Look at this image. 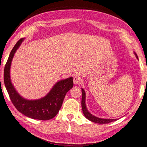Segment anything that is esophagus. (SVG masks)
<instances>
[{
    "label": "esophagus",
    "instance_id": "obj_1",
    "mask_svg": "<svg viewBox=\"0 0 147 147\" xmlns=\"http://www.w3.org/2000/svg\"><path fill=\"white\" fill-rule=\"evenodd\" d=\"M82 82V78L80 77L76 76H75L74 78V83L77 85V84H79Z\"/></svg>",
    "mask_w": 147,
    "mask_h": 147
}]
</instances>
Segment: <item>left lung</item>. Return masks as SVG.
<instances>
[{"label": "left lung", "mask_w": 147, "mask_h": 147, "mask_svg": "<svg viewBox=\"0 0 147 147\" xmlns=\"http://www.w3.org/2000/svg\"><path fill=\"white\" fill-rule=\"evenodd\" d=\"M135 55L137 57L138 59L137 55L135 53ZM82 111H83V113L85 115V117L87 118L88 120H89L93 122H95L96 123H109L112 122V121H116L117 119H101V118L96 117L94 115H93L90 112H88L87 107H86L85 105V92L83 88H82Z\"/></svg>", "instance_id": "obj_1"}]
</instances>
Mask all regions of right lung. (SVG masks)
I'll use <instances>...</instances> for the list:
<instances>
[{
    "label": "right lung",
    "mask_w": 147,
    "mask_h": 147,
    "mask_svg": "<svg viewBox=\"0 0 147 147\" xmlns=\"http://www.w3.org/2000/svg\"><path fill=\"white\" fill-rule=\"evenodd\" d=\"M23 40L24 38L20 39L13 47L5 65L3 72L5 86L10 100L19 112L33 119L40 120L52 119L59 112L67 92L73 87V78L71 77L57 82L47 95L42 98L34 100L24 98L16 90L10 77L12 59Z\"/></svg>",
    "instance_id": "right-lung-1"
}]
</instances>
